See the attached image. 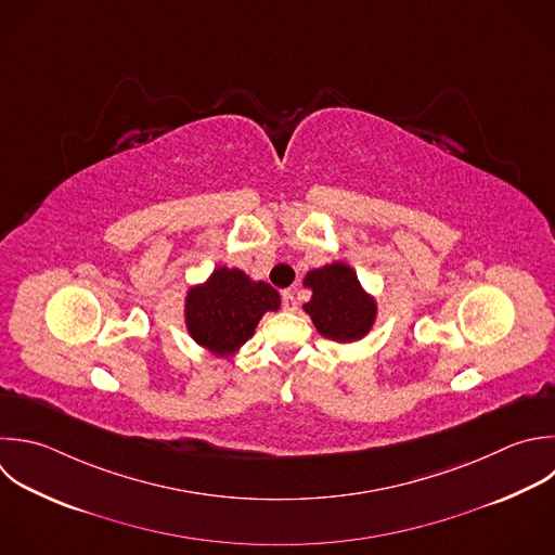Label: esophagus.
Returning <instances> with one entry per match:
<instances>
[{
	"label": "esophagus",
	"instance_id": "34e87169",
	"mask_svg": "<svg viewBox=\"0 0 555 555\" xmlns=\"http://www.w3.org/2000/svg\"><path fill=\"white\" fill-rule=\"evenodd\" d=\"M282 306H284V310L295 312L299 304H297V297H295L291 291H284V293H282Z\"/></svg>",
	"mask_w": 555,
	"mask_h": 555
}]
</instances>
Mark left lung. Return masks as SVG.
<instances>
[{"label":"left lung","instance_id":"1","mask_svg":"<svg viewBox=\"0 0 555 555\" xmlns=\"http://www.w3.org/2000/svg\"><path fill=\"white\" fill-rule=\"evenodd\" d=\"M304 284L312 291L304 310L325 338L351 343L371 330L375 301L362 291L356 273L347 264L334 262L310 271Z\"/></svg>","mask_w":555,"mask_h":555}]
</instances>
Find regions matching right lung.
Returning a JSON list of instances; mask_svg holds the SVG:
<instances>
[{
	"instance_id": "obj_1",
	"label": "right lung",
	"mask_w": 555,
	"mask_h": 555,
	"mask_svg": "<svg viewBox=\"0 0 555 555\" xmlns=\"http://www.w3.org/2000/svg\"><path fill=\"white\" fill-rule=\"evenodd\" d=\"M280 308V295L264 282H251L243 271L221 267L204 286L186 297L191 336L210 351L228 356L256 330L267 310Z\"/></svg>"
}]
</instances>
